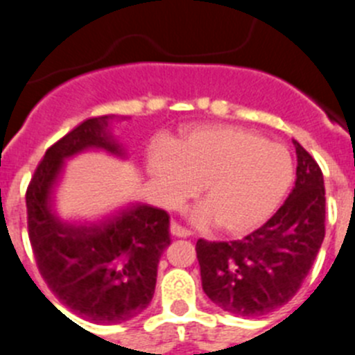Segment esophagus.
Returning <instances> with one entry per match:
<instances>
[{"label": "esophagus", "instance_id": "34e87169", "mask_svg": "<svg viewBox=\"0 0 355 355\" xmlns=\"http://www.w3.org/2000/svg\"><path fill=\"white\" fill-rule=\"evenodd\" d=\"M170 230H171V234H173V236H177V237H189L192 234L191 230L187 229V227L180 225L178 222H171Z\"/></svg>", "mask_w": 355, "mask_h": 355}]
</instances>
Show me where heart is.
<instances>
[{"label":"heart","instance_id":"b5f03b06","mask_svg":"<svg viewBox=\"0 0 355 355\" xmlns=\"http://www.w3.org/2000/svg\"><path fill=\"white\" fill-rule=\"evenodd\" d=\"M149 170L168 205L191 198L202 184L206 202L196 209V218L216 220L230 234L260 225L293 180L286 147L234 125L191 126L175 146L156 142Z\"/></svg>","mask_w":355,"mask_h":355}]
</instances>
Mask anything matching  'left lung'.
<instances>
[{
	"label": "left lung",
	"mask_w": 355,
	"mask_h": 355,
	"mask_svg": "<svg viewBox=\"0 0 355 355\" xmlns=\"http://www.w3.org/2000/svg\"><path fill=\"white\" fill-rule=\"evenodd\" d=\"M297 182L284 205L243 239L196 244L202 290L213 304L243 318L283 307L300 290L324 239V178L293 140Z\"/></svg>",
	"instance_id": "8db88e82"
}]
</instances>
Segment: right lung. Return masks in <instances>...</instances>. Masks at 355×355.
Here are the masks:
<instances>
[{"instance_id":"1","label":"right lung","mask_w":355,"mask_h":355,"mask_svg":"<svg viewBox=\"0 0 355 355\" xmlns=\"http://www.w3.org/2000/svg\"><path fill=\"white\" fill-rule=\"evenodd\" d=\"M111 116L83 121L48 147L27 185V230L37 270L51 293L97 324H118L150 304L157 263L170 246V215L133 205L95 225H69L51 208L65 157L101 147L121 154L107 132Z\"/></svg>"}]
</instances>
